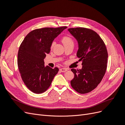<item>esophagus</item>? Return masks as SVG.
<instances>
[{"mask_svg":"<svg viewBox=\"0 0 125 125\" xmlns=\"http://www.w3.org/2000/svg\"><path fill=\"white\" fill-rule=\"evenodd\" d=\"M60 71L61 72H66L67 71H68V69L67 68H60Z\"/></svg>","mask_w":125,"mask_h":125,"instance_id":"obj_1","label":"esophagus"}]
</instances>
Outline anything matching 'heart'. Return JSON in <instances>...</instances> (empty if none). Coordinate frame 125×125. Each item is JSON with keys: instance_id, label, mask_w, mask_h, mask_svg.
Here are the masks:
<instances>
[{"instance_id": "1", "label": "heart", "mask_w": 125, "mask_h": 125, "mask_svg": "<svg viewBox=\"0 0 125 125\" xmlns=\"http://www.w3.org/2000/svg\"><path fill=\"white\" fill-rule=\"evenodd\" d=\"M62 42L63 45H66V44H69V43H73V42L70 37L64 36L62 39ZM54 43H52V47L54 46Z\"/></svg>"}]
</instances>
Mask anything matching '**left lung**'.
<instances>
[{
	"label": "left lung",
	"mask_w": 125,
	"mask_h": 125,
	"mask_svg": "<svg viewBox=\"0 0 125 125\" xmlns=\"http://www.w3.org/2000/svg\"><path fill=\"white\" fill-rule=\"evenodd\" d=\"M77 40V56L82 61L81 69H72L74 77L70 82L73 88L85 94L96 88L103 79L107 68L108 54L104 42L92 30L83 28L68 29Z\"/></svg>",
	"instance_id": "left-lung-1"
}]
</instances>
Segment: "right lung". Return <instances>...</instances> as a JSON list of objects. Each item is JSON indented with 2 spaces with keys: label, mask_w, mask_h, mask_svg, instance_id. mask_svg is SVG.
Segmentation results:
<instances>
[{
  "label": "right lung",
  "mask_w": 125,
  "mask_h": 125,
  "mask_svg": "<svg viewBox=\"0 0 125 125\" xmlns=\"http://www.w3.org/2000/svg\"><path fill=\"white\" fill-rule=\"evenodd\" d=\"M67 26L45 28L33 30L22 42L18 54V66L22 80L34 93L44 92L50 86L59 69L45 66L46 55L52 42Z\"/></svg>",
  "instance_id": "right-lung-1"
}]
</instances>
